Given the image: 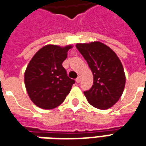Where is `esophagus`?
<instances>
[{"label": "esophagus", "instance_id": "esophagus-1", "mask_svg": "<svg viewBox=\"0 0 146 146\" xmlns=\"http://www.w3.org/2000/svg\"><path fill=\"white\" fill-rule=\"evenodd\" d=\"M76 83L80 82V81H81V77H80V76H78V77H77V78L76 79Z\"/></svg>", "mask_w": 146, "mask_h": 146}]
</instances>
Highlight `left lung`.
<instances>
[{
  "label": "left lung",
  "instance_id": "8db88e82",
  "mask_svg": "<svg viewBox=\"0 0 146 146\" xmlns=\"http://www.w3.org/2000/svg\"><path fill=\"white\" fill-rule=\"evenodd\" d=\"M93 73V85L84 92L94 107L107 110L116 104L123 92L126 77L118 56L107 45L99 41L76 44Z\"/></svg>",
  "mask_w": 146,
  "mask_h": 146
}]
</instances>
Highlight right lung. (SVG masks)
Instances as JSON below:
<instances>
[{"label":"right lung","instance_id":"obj_1","mask_svg":"<svg viewBox=\"0 0 146 146\" xmlns=\"http://www.w3.org/2000/svg\"><path fill=\"white\" fill-rule=\"evenodd\" d=\"M72 48V45H46L29 62L24 80L29 97L36 106L54 109L62 104L70 93L75 80L67 76L62 62Z\"/></svg>","mask_w":146,"mask_h":146}]
</instances>
